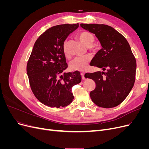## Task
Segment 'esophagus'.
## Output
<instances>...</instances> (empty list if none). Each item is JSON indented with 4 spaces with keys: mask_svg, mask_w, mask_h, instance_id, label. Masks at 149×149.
I'll return each mask as SVG.
<instances>
[{
    "mask_svg": "<svg viewBox=\"0 0 149 149\" xmlns=\"http://www.w3.org/2000/svg\"><path fill=\"white\" fill-rule=\"evenodd\" d=\"M81 78L83 79H85V77H84V73H81Z\"/></svg>",
    "mask_w": 149,
    "mask_h": 149,
    "instance_id": "esophagus-1",
    "label": "esophagus"
}]
</instances>
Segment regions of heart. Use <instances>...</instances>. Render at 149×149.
<instances>
[{"label":"heart","instance_id":"obj_1","mask_svg":"<svg viewBox=\"0 0 149 149\" xmlns=\"http://www.w3.org/2000/svg\"><path fill=\"white\" fill-rule=\"evenodd\" d=\"M78 37L79 40L86 46L89 47L90 49L95 50L96 47L94 45H92L94 41V36L87 31H81L78 34ZM64 55L66 56H68L66 45L65 43L63 47ZM92 57L90 55H85L83 56L76 57L70 63V68L73 71H84L87 68L89 63L91 61Z\"/></svg>","mask_w":149,"mask_h":149}]
</instances>
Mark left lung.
I'll return each mask as SVG.
<instances>
[{"label": "left lung", "mask_w": 149, "mask_h": 149, "mask_svg": "<svg viewBox=\"0 0 149 149\" xmlns=\"http://www.w3.org/2000/svg\"><path fill=\"white\" fill-rule=\"evenodd\" d=\"M80 26L95 34L102 47L90 65L106 70L85 74V78L96 83L90 97L95 104L101 107L118 106L128 96L136 79V60L129 44L123 35L111 26L95 24H81Z\"/></svg>", "instance_id": "left-lung-1"}]
</instances>
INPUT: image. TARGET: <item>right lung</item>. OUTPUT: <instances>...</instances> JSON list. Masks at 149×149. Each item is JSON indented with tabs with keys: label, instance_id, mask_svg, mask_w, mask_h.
Returning a JSON list of instances; mask_svg holds the SVG:
<instances>
[{
	"label": "right lung",
	"instance_id": "right-lung-1",
	"mask_svg": "<svg viewBox=\"0 0 149 149\" xmlns=\"http://www.w3.org/2000/svg\"><path fill=\"white\" fill-rule=\"evenodd\" d=\"M79 24L52 26L35 42L26 66L30 87L37 100L50 107H65L73 101L72 87L81 81L78 71H63L68 68L63 47Z\"/></svg>",
	"mask_w": 149,
	"mask_h": 149
}]
</instances>
